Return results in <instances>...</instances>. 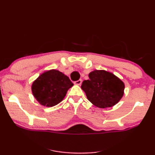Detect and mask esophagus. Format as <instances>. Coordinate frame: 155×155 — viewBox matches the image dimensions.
Listing matches in <instances>:
<instances>
[{
  "mask_svg": "<svg viewBox=\"0 0 155 155\" xmlns=\"http://www.w3.org/2000/svg\"><path fill=\"white\" fill-rule=\"evenodd\" d=\"M81 83H82V80L81 79H79V80L74 82V84H77V85H81Z\"/></svg>",
  "mask_w": 155,
  "mask_h": 155,
  "instance_id": "34e87169",
  "label": "esophagus"
}]
</instances>
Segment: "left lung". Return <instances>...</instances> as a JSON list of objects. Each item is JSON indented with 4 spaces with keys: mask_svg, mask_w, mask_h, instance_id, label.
<instances>
[{
    "mask_svg": "<svg viewBox=\"0 0 155 155\" xmlns=\"http://www.w3.org/2000/svg\"><path fill=\"white\" fill-rule=\"evenodd\" d=\"M81 88L92 104L98 108L113 107L124 94V84L119 78L104 70H95L88 74Z\"/></svg>",
    "mask_w": 155,
    "mask_h": 155,
    "instance_id": "obj_1",
    "label": "left lung"
}]
</instances>
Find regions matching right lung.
Returning a JSON list of instances; mask_svg holds the SVG:
<instances>
[{"label": "right lung", "mask_w": 155, "mask_h": 155, "mask_svg": "<svg viewBox=\"0 0 155 155\" xmlns=\"http://www.w3.org/2000/svg\"><path fill=\"white\" fill-rule=\"evenodd\" d=\"M73 86L69 78L55 69L45 71L32 84L33 96L41 105L52 107L60 103Z\"/></svg>", "instance_id": "add662e5"}]
</instances>
